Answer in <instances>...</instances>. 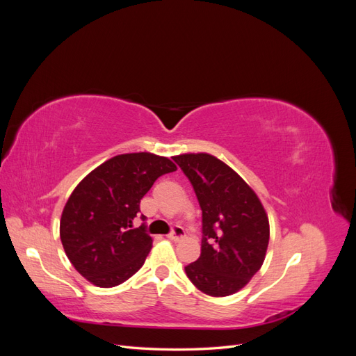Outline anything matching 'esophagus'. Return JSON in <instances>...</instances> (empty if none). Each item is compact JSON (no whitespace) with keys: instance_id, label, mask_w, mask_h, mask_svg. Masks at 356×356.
Masks as SVG:
<instances>
[{"instance_id":"34e87169","label":"esophagus","mask_w":356,"mask_h":356,"mask_svg":"<svg viewBox=\"0 0 356 356\" xmlns=\"http://www.w3.org/2000/svg\"><path fill=\"white\" fill-rule=\"evenodd\" d=\"M184 236H186L184 229H182L181 225H174V227H172V230H170V233L168 234V238L170 241H179V239L184 238Z\"/></svg>"}]
</instances>
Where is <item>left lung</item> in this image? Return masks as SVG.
Wrapping results in <instances>:
<instances>
[{
	"label": "left lung",
	"mask_w": 356,
	"mask_h": 356,
	"mask_svg": "<svg viewBox=\"0 0 356 356\" xmlns=\"http://www.w3.org/2000/svg\"><path fill=\"white\" fill-rule=\"evenodd\" d=\"M188 178L202 209V252L186 273L202 293H238L260 270L268 245V218L252 188L217 157H172Z\"/></svg>",
	"instance_id": "1"
}]
</instances>
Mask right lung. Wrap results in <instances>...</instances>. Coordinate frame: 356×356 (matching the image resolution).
<instances>
[{"mask_svg": "<svg viewBox=\"0 0 356 356\" xmlns=\"http://www.w3.org/2000/svg\"><path fill=\"white\" fill-rule=\"evenodd\" d=\"M174 170L166 157L120 154L75 187L60 218V241L75 270L96 286L111 288L143 267L153 239L145 222L138 229L132 224L156 179Z\"/></svg>", "mask_w": 356, "mask_h": 356, "instance_id": "1", "label": "right lung"}]
</instances>
